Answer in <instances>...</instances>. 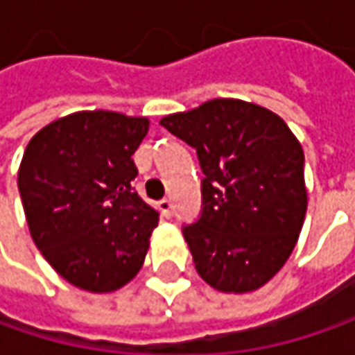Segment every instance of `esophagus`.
<instances>
[{
  "label": "esophagus",
  "instance_id": "obj_1",
  "mask_svg": "<svg viewBox=\"0 0 355 355\" xmlns=\"http://www.w3.org/2000/svg\"><path fill=\"white\" fill-rule=\"evenodd\" d=\"M157 207H159V211H162V215L164 217H170L171 211H173V203H171V199L164 198L157 201Z\"/></svg>",
  "mask_w": 355,
  "mask_h": 355
}]
</instances>
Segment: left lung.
<instances>
[{
  "mask_svg": "<svg viewBox=\"0 0 355 355\" xmlns=\"http://www.w3.org/2000/svg\"><path fill=\"white\" fill-rule=\"evenodd\" d=\"M196 148L201 213L184 225L199 277L221 293H251L291 257L306 215L304 152L263 106L213 98L159 120Z\"/></svg>",
  "mask_w": 355,
  "mask_h": 355,
  "instance_id": "1",
  "label": "left lung"
}]
</instances>
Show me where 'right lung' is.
Returning <instances> with one entry per match:
<instances>
[{
	"label": "right lung",
	"instance_id": "obj_1",
	"mask_svg": "<svg viewBox=\"0 0 355 355\" xmlns=\"http://www.w3.org/2000/svg\"><path fill=\"white\" fill-rule=\"evenodd\" d=\"M148 118L94 110L39 130L17 185L37 249L62 279L112 293L142 268L159 213L134 189Z\"/></svg>",
	"mask_w": 355,
	"mask_h": 355
}]
</instances>
